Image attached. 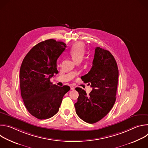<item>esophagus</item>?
Listing matches in <instances>:
<instances>
[{
	"mask_svg": "<svg viewBox=\"0 0 148 148\" xmlns=\"http://www.w3.org/2000/svg\"><path fill=\"white\" fill-rule=\"evenodd\" d=\"M70 89H71V90H74L75 89V87H74V86H70Z\"/></svg>",
	"mask_w": 148,
	"mask_h": 148,
	"instance_id": "1",
	"label": "esophagus"
}]
</instances>
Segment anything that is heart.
Wrapping results in <instances>:
<instances>
[{
  "label": "heart",
  "mask_w": 148,
  "mask_h": 148,
  "mask_svg": "<svg viewBox=\"0 0 148 148\" xmlns=\"http://www.w3.org/2000/svg\"><path fill=\"white\" fill-rule=\"evenodd\" d=\"M70 53L75 61L79 59H82L85 53V47L84 44L81 42L74 44L70 49Z\"/></svg>",
  "instance_id": "b5f03b06"
}]
</instances>
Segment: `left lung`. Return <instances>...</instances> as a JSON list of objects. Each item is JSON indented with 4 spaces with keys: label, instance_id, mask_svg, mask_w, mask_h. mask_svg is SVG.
Returning a JSON list of instances; mask_svg holds the SVG:
<instances>
[{
    "label": "left lung",
    "instance_id": "1",
    "mask_svg": "<svg viewBox=\"0 0 148 148\" xmlns=\"http://www.w3.org/2000/svg\"><path fill=\"white\" fill-rule=\"evenodd\" d=\"M119 72L115 59L108 50L99 47L95 50L92 67L81 77L92 88L88 95L77 87L79 96L74 104L77 115L84 121L94 123L106 116L116 100Z\"/></svg>",
    "mask_w": 148,
    "mask_h": 148
}]
</instances>
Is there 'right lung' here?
Returning a JSON list of instances; mask_svg holds the SVG:
<instances>
[{
	"mask_svg": "<svg viewBox=\"0 0 148 148\" xmlns=\"http://www.w3.org/2000/svg\"><path fill=\"white\" fill-rule=\"evenodd\" d=\"M62 41L49 39L34 46L24 58L20 70L21 95L29 112L39 119H49L59 110L69 86L59 87L50 79L58 73L57 60L65 50Z\"/></svg>",
	"mask_w": 148,
	"mask_h": 148,
	"instance_id": "obj_1",
	"label": "right lung"
}]
</instances>
